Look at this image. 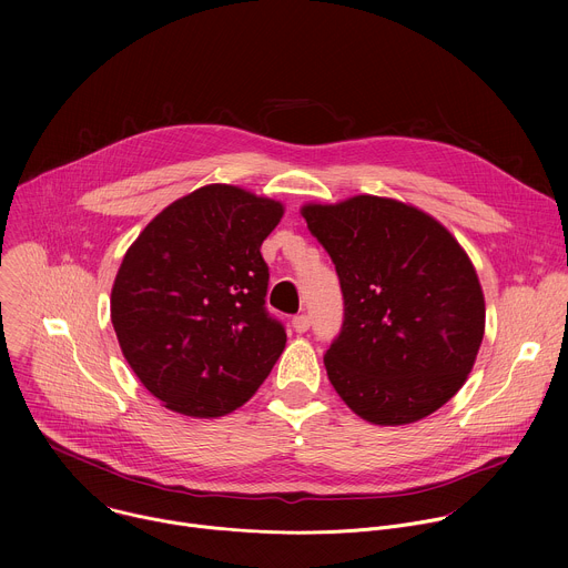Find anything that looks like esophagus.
Listing matches in <instances>:
<instances>
[{
	"label": "esophagus",
	"mask_w": 568,
	"mask_h": 568,
	"mask_svg": "<svg viewBox=\"0 0 568 568\" xmlns=\"http://www.w3.org/2000/svg\"><path fill=\"white\" fill-rule=\"evenodd\" d=\"M292 328H294L298 335L307 333V331H310V316H307V314H296V316L292 318Z\"/></svg>",
	"instance_id": "obj_1"
}]
</instances>
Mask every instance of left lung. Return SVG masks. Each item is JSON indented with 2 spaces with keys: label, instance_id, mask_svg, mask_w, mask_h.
I'll return each mask as SVG.
<instances>
[{
  "label": "left lung",
  "instance_id": "obj_1",
  "mask_svg": "<svg viewBox=\"0 0 568 568\" xmlns=\"http://www.w3.org/2000/svg\"><path fill=\"white\" fill-rule=\"evenodd\" d=\"M337 267L344 326L328 379L366 423H418L465 384L485 333V298L458 240L429 213L390 197L303 204Z\"/></svg>",
  "mask_w": 568,
  "mask_h": 568
}]
</instances>
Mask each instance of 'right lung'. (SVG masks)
Here are the masks:
<instances>
[{"label": "right lung", "instance_id": "right-lung-1", "mask_svg": "<svg viewBox=\"0 0 568 568\" xmlns=\"http://www.w3.org/2000/svg\"><path fill=\"white\" fill-rule=\"evenodd\" d=\"M285 206L206 184L154 215L116 272L112 326L134 375L166 409L220 418L242 407L287 335L265 310L261 256Z\"/></svg>", "mask_w": 568, "mask_h": 568}]
</instances>
